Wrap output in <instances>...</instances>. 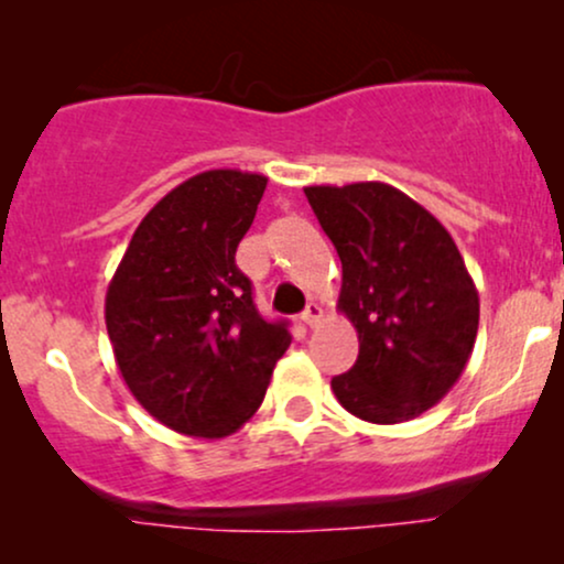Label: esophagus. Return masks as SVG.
<instances>
[{"mask_svg": "<svg viewBox=\"0 0 564 564\" xmlns=\"http://www.w3.org/2000/svg\"><path fill=\"white\" fill-rule=\"evenodd\" d=\"M323 318V310H321V304L318 302H310L307 307H304V313H302V323L304 326H310L313 328L315 323H318Z\"/></svg>", "mask_w": 564, "mask_h": 564, "instance_id": "esophagus-1", "label": "esophagus"}]
</instances>
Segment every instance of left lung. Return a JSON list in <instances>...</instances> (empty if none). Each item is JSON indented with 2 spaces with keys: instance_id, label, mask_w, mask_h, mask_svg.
<instances>
[{
  "instance_id": "obj_1",
  "label": "left lung",
  "mask_w": 564,
  "mask_h": 564,
  "mask_svg": "<svg viewBox=\"0 0 564 564\" xmlns=\"http://www.w3.org/2000/svg\"><path fill=\"white\" fill-rule=\"evenodd\" d=\"M341 260L336 307L358 332V360L332 379L341 408L400 424L437 405L469 364L480 296L451 232L387 183L304 187Z\"/></svg>"
}]
</instances>
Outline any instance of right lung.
I'll list each match as a JSON object with an SVG mask.
<instances>
[{
  "instance_id": "right-lung-1",
  "label": "right lung",
  "mask_w": 564,
  "mask_h": 564,
  "mask_svg": "<svg viewBox=\"0 0 564 564\" xmlns=\"http://www.w3.org/2000/svg\"><path fill=\"white\" fill-rule=\"evenodd\" d=\"M268 177L209 170L142 217L108 283L106 328L134 400L180 435L228 437L262 405L291 345L251 300L236 249Z\"/></svg>"
}]
</instances>
